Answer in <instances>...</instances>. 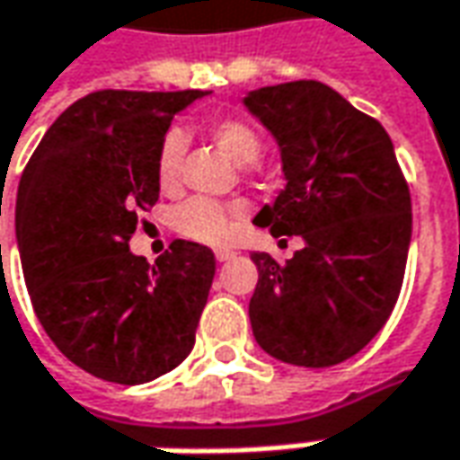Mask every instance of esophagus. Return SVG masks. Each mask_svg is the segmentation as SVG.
I'll return each mask as SVG.
<instances>
[{
    "mask_svg": "<svg viewBox=\"0 0 460 460\" xmlns=\"http://www.w3.org/2000/svg\"><path fill=\"white\" fill-rule=\"evenodd\" d=\"M215 258H217V263H225V261H233V258H235V252L220 248V251H215Z\"/></svg>",
    "mask_w": 460,
    "mask_h": 460,
    "instance_id": "34e87169",
    "label": "esophagus"
}]
</instances>
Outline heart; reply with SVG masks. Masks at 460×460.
Instances as JSON below:
<instances>
[{
	"mask_svg": "<svg viewBox=\"0 0 460 460\" xmlns=\"http://www.w3.org/2000/svg\"><path fill=\"white\" fill-rule=\"evenodd\" d=\"M209 138L217 144V149L223 151L227 159H233L235 164H251L261 154V134L252 128L251 123L240 121V119H220L209 126ZM181 151H184V137L180 131H166L159 151H156V162H154V174L159 190L172 192L180 181V162ZM245 215L243 202H230L220 205L205 197H192L187 202H181L180 208L172 212V227L180 235L205 243V245H220L227 237L233 235L235 227Z\"/></svg>",
	"mask_w": 460,
	"mask_h": 460,
	"instance_id": "1",
	"label": "heart"
}]
</instances>
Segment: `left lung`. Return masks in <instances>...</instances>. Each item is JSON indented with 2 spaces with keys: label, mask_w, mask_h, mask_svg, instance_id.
Wrapping results in <instances>:
<instances>
[{
  "label": "left lung",
  "mask_w": 460,
  "mask_h": 460,
  "mask_svg": "<svg viewBox=\"0 0 460 460\" xmlns=\"http://www.w3.org/2000/svg\"><path fill=\"white\" fill-rule=\"evenodd\" d=\"M243 106L276 138L286 177L252 223L304 237L283 266L251 255L252 337L288 365H339L395 309L412 235L408 181L382 123L319 80L258 88Z\"/></svg>",
  "instance_id": "obj_1"
}]
</instances>
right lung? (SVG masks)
<instances>
[{
	"label": "right lung",
	"instance_id": "add662e5",
	"mask_svg": "<svg viewBox=\"0 0 460 460\" xmlns=\"http://www.w3.org/2000/svg\"><path fill=\"white\" fill-rule=\"evenodd\" d=\"M202 95H85L22 172L14 227L37 319L73 365L101 380L151 382L192 352L215 255L174 240L149 266L128 240L159 199L154 162L169 123Z\"/></svg>",
	"mask_w": 460,
	"mask_h": 460
}]
</instances>
